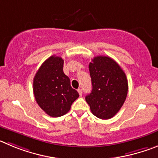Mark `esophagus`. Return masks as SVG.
<instances>
[{
    "mask_svg": "<svg viewBox=\"0 0 158 158\" xmlns=\"http://www.w3.org/2000/svg\"><path fill=\"white\" fill-rule=\"evenodd\" d=\"M78 92H79V96H82V89H80V88H79V89H78Z\"/></svg>",
    "mask_w": 158,
    "mask_h": 158,
    "instance_id": "esophagus-1",
    "label": "esophagus"
}]
</instances>
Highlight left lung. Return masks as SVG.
I'll list each match as a JSON object with an SVG mask.
<instances>
[{
  "mask_svg": "<svg viewBox=\"0 0 158 158\" xmlns=\"http://www.w3.org/2000/svg\"><path fill=\"white\" fill-rule=\"evenodd\" d=\"M91 93L86 97L92 113L102 120L113 117L124 103L128 83L124 72L109 56L94 57L89 64Z\"/></svg>",
  "mask_w": 158,
  "mask_h": 158,
  "instance_id": "1",
  "label": "left lung"
}]
</instances>
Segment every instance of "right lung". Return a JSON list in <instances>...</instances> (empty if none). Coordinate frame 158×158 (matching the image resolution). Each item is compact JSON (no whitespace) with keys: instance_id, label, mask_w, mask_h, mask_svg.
<instances>
[{"instance_id":"obj_1","label":"right lung","mask_w":158,"mask_h":158,"mask_svg":"<svg viewBox=\"0 0 158 158\" xmlns=\"http://www.w3.org/2000/svg\"><path fill=\"white\" fill-rule=\"evenodd\" d=\"M64 60L52 56L41 65L35 74L33 91L41 109L52 117L66 114L79 93L71 86L70 79L64 73Z\"/></svg>"}]
</instances>
